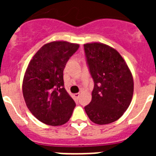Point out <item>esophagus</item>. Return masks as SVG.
<instances>
[{
    "label": "esophagus",
    "mask_w": 156,
    "mask_h": 156,
    "mask_svg": "<svg viewBox=\"0 0 156 156\" xmlns=\"http://www.w3.org/2000/svg\"><path fill=\"white\" fill-rule=\"evenodd\" d=\"M74 98H75L76 99H78L80 98V94L79 93H76V94H74Z\"/></svg>",
    "instance_id": "esophagus-1"
}]
</instances>
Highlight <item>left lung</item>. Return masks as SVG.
Masks as SVG:
<instances>
[{
    "mask_svg": "<svg viewBox=\"0 0 156 156\" xmlns=\"http://www.w3.org/2000/svg\"><path fill=\"white\" fill-rule=\"evenodd\" d=\"M83 46L94 82L91 101L84 107L85 112L96 124H108L119 119L131 102L133 76L114 48L101 43H88Z\"/></svg>",
    "mask_w": 156,
    "mask_h": 156,
    "instance_id": "1",
    "label": "left lung"
}]
</instances>
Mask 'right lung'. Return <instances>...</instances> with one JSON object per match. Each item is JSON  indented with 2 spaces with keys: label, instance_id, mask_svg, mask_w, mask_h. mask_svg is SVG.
Instances as JSON below:
<instances>
[{
  "label": "right lung",
  "instance_id": "add662e5",
  "mask_svg": "<svg viewBox=\"0 0 156 156\" xmlns=\"http://www.w3.org/2000/svg\"><path fill=\"white\" fill-rule=\"evenodd\" d=\"M79 47L67 41L48 43L29 63L23 78V97L31 113L45 124L62 125L73 114L76 103L64 87L63 71Z\"/></svg>",
  "mask_w": 156,
  "mask_h": 156
}]
</instances>
